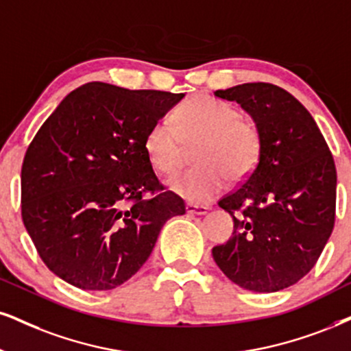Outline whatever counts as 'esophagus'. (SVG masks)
<instances>
[{
    "label": "esophagus",
    "mask_w": 351,
    "mask_h": 351,
    "mask_svg": "<svg viewBox=\"0 0 351 351\" xmlns=\"http://www.w3.org/2000/svg\"><path fill=\"white\" fill-rule=\"evenodd\" d=\"M208 206L205 205H193V203H189L187 205V213L189 215H206L208 213Z\"/></svg>",
    "instance_id": "obj_1"
}]
</instances>
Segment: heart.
Masks as SVG:
<instances>
[{
  "label": "heart",
  "instance_id": "1",
  "mask_svg": "<svg viewBox=\"0 0 351 351\" xmlns=\"http://www.w3.org/2000/svg\"><path fill=\"white\" fill-rule=\"evenodd\" d=\"M198 166L169 179V189L193 203L208 202L226 189L228 180L241 182L252 174L261 158V133L255 122L239 115L231 104L208 96L189 99L169 119L158 120L145 138L148 161L159 174L169 176L182 166L193 149Z\"/></svg>",
  "mask_w": 351,
  "mask_h": 351
}]
</instances>
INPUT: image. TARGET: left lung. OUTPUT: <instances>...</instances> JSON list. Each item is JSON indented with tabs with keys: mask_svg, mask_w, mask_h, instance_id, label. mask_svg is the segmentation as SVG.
<instances>
[{
	"mask_svg": "<svg viewBox=\"0 0 351 351\" xmlns=\"http://www.w3.org/2000/svg\"><path fill=\"white\" fill-rule=\"evenodd\" d=\"M261 133V158L245 182L218 202L234 231L213 247L216 265L232 283L275 293L315 265L335 223L337 171L326 140L302 104L270 83L219 89Z\"/></svg>",
	"mask_w": 351,
	"mask_h": 351,
	"instance_id": "8db88e82",
	"label": "left lung"
}]
</instances>
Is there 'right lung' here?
<instances>
[{
    "instance_id": "right-lung-1",
    "label": "right lung",
    "mask_w": 351,
    "mask_h": 351,
    "mask_svg": "<svg viewBox=\"0 0 351 351\" xmlns=\"http://www.w3.org/2000/svg\"><path fill=\"white\" fill-rule=\"evenodd\" d=\"M182 97L94 81L68 94L34 136L21 171L23 221L66 283L120 287L148 261L167 219L185 213L145 151L149 128Z\"/></svg>"
}]
</instances>
